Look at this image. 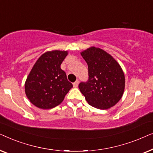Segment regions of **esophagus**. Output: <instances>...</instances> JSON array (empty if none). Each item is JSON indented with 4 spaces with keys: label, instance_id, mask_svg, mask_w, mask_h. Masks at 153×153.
I'll use <instances>...</instances> for the list:
<instances>
[{
    "label": "esophagus",
    "instance_id": "esophagus-1",
    "mask_svg": "<svg viewBox=\"0 0 153 153\" xmlns=\"http://www.w3.org/2000/svg\"><path fill=\"white\" fill-rule=\"evenodd\" d=\"M78 85H79V81L78 80L73 83V86H74V88H76L77 86H78Z\"/></svg>",
    "mask_w": 153,
    "mask_h": 153
}]
</instances>
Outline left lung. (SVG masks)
Wrapping results in <instances>:
<instances>
[{
  "instance_id": "8db88e82",
  "label": "left lung",
  "mask_w": 153,
  "mask_h": 153,
  "mask_svg": "<svg viewBox=\"0 0 153 153\" xmlns=\"http://www.w3.org/2000/svg\"><path fill=\"white\" fill-rule=\"evenodd\" d=\"M88 64V79L79 88L90 105L107 109L118 102L125 89V75L116 60L100 48L91 47L81 53Z\"/></svg>"
}]
</instances>
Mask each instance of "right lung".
Returning a JSON list of instances; mask_svg holds the SVG:
<instances>
[{
  "mask_svg": "<svg viewBox=\"0 0 153 153\" xmlns=\"http://www.w3.org/2000/svg\"><path fill=\"white\" fill-rule=\"evenodd\" d=\"M67 55L65 51H48L35 63L25 83V92L37 107L49 109L58 106L73 87L60 68Z\"/></svg>",
  "mask_w": 153,
  "mask_h": 153,
  "instance_id": "1",
  "label": "right lung"
}]
</instances>
